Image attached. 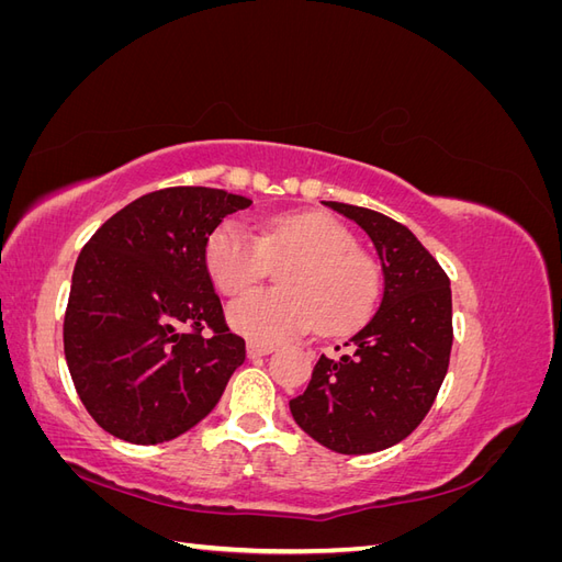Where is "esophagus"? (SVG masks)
<instances>
[{
  "label": "esophagus",
  "instance_id": "1",
  "mask_svg": "<svg viewBox=\"0 0 562 562\" xmlns=\"http://www.w3.org/2000/svg\"><path fill=\"white\" fill-rule=\"evenodd\" d=\"M274 345H267V342H248L246 351H248V359H260V356H267L274 351Z\"/></svg>",
  "mask_w": 562,
  "mask_h": 562
}]
</instances>
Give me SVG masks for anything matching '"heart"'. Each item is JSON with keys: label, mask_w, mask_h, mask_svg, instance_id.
<instances>
[{"label": "heart", "mask_w": 562, "mask_h": 562, "mask_svg": "<svg viewBox=\"0 0 562 562\" xmlns=\"http://www.w3.org/2000/svg\"><path fill=\"white\" fill-rule=\"evenodd\" d=\"M283 291H252L229 304L234 330L255 342H279L318 328L351 330L372 314L380 297V269L356 250L347 227L326 215H279L258 236L241 223L220 225L209 239L206 262L220 291L239 295L267 277L269 262H288Z\"/></svg>", "instance_id": "b5f03b06"}]
</instances>
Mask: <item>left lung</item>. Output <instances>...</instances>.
Returning <instances> with one entry per match:
<instances>
[{
    "label": "left lung",
    "mask_w": 562,
    "mask_h": 562,
    "mask_svg": "<svg viewBox=\"0 0 562 562\" xmlns=\"http://www.w3.org/2000/svg\"><path fill=\"white\" fill-rule=\"evenodd\" d=\"M323 203L370 236L384 291L380 310L345 342L347 351L335 359L321 356L307 391L291 401V413L297 427L328 450L370 454L411 436L446 380L450 279L396 220L349 203Z\"/></svg>",
    "instance_id": "obj_1"
}]
</instances>
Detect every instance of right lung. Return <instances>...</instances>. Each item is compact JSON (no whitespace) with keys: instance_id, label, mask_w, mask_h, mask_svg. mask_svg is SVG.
Wrapping results in <instances>:
<instances>
[{"instance_id":"1","label":"right lung","mask_w":562,"mask_h":562,"mask_svg":"<svg viewBox=\"0 0 562 562\" xmlns=\"http://www.w3.org/2000/svg\"><path fill=\"white\" fill-rule=\"evenodd\" d=\"M250 203L213 187H168L114 213L79 252L65 361L108 434L135 446L178 438L213 411L246 361L213 291L206 246Z\"/></svg>"}]
</instances>
